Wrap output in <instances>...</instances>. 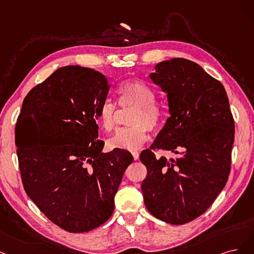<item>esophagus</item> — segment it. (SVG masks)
<instances>
[{"mask_svg": "<svg viewBox=\"0 0 254 254\" xmlns=\"http://www.w3.org/2000/svg\"><path fill=\"white\" fill-rule=\"evenodd\" d=\"M132 155H133V158H134L135 160H137V159L139 158V152L134 151V152H132Z\"/></svg>", "mask_w": 254, "mask_h": 254, "instance_id": "obj_1", "label": "esophagus"}]
</instances>
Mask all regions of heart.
Instances as JSON below:
<instances>
[{
  "label": "heart",
  "mask_w": 254,
  "mask_h": 254,
  "mask_svg": "<svg viewBox=\"0 0 254 254\" xmlns=\"http://www.w3.org/2000/svg\"><path fill=\"white\" fill-rule=\"evenodd\" d=\"M117 96L122 108H134L129 118L132 127L119 129L109 140V146L112 149L138 150L149 139V128L155 130L160 127L163 112L154 102L152 88L141 81L130 80L122 83L117 89ZM98 122L104 132H113L117 124L116 105L111 101L103 102L98 111Z\"/></svg>",
  "instance_id": "heart-1"
}]
</instances>
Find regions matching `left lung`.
Returning <instances> with one entry per match:
<instances>
[{"label":"left lung","instance_id":"left-lung-1","mask_svg":"<svg viewBox=\"0 0 254 254\" xmlns=\"http://www.w3.org/2000/svg\"><path fill=\"white\" fill-rule=\"evenodd\" d=\"M150 79L167 94L170 117L140 154L148 170L141 184L144 204L158 219L184 225L201 215L226 186L234 120L224 85L197 63L162 61ZM154 148L177 157L156 159Z\"/></svg>","mask_w":254,"mask_h":254}]
</instances>
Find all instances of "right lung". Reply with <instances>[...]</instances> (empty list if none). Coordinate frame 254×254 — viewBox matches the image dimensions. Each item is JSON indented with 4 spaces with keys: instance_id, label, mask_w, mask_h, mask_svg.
Segmentation results:
<instances>
[{
    "instance_id": "obj_1",
    "label": "right lung",
    "mask_w": 254,
    "mask_h": 254,
    "mask_svg": "<svg viewBox=\"0 0 254 254\" xmlns=\"http://www.w3.org/2000/svg\"><path fill=\"white\" fill-rule=\"evenodd\" d=\"M110 87L99 71L60 67L27 94L15 126L24 189L68 232L91 231L111 217L122 176L134 160L126 150L102 153L96 121Z\"/></svg>"
}]
</instances>
